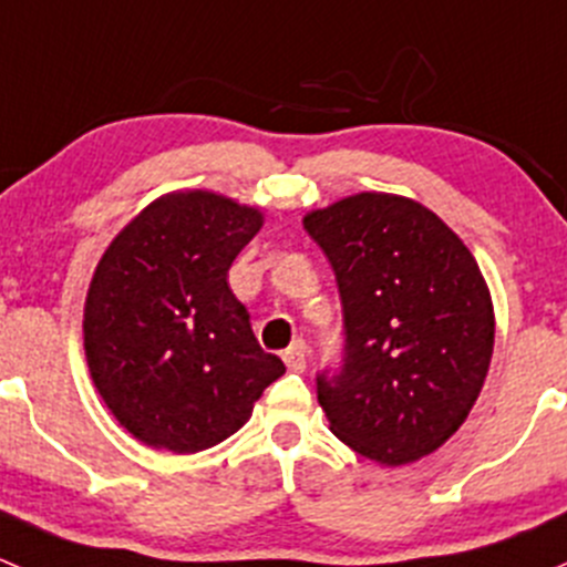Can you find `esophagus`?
Returning <instances> with one entry per match:
<instances>
[{
  "instance_id": "obj_1",
  "label": "esophagus",
  "mask_w": 567,
  "mask_h": 567,
  "mask_svg": "<svg viewBox=\"0 0 567 567\" xmlns=\"http://www.w3.org/2000/svg\"><path fill=\"white\" fill-rule=\"evenodd\" d=\"M284 363L289 371H306L308 363V347L306 341H295L289 349L284 352Z\"/></svg>"
}]
</instances>
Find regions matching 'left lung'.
Here are the masks:
<instances>
[{"instance_id":"obj_1","label":"left lung","mask_w":567,"mask_h":567,"mask_svg":"<svg viewBox=\"0 0 567 567\" xmlns=\"http://www.w3.org/2000/svg\"><path fill=\"white\" fill-rule=\"evenodd\" d=\"M336 272L343 369L319 373L330 431L360 456L401 466L461 429L494 352L486 278L461 237L420 202L354 194L302 218Z\"/></svg>"}]
</instances>
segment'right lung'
Masks as SVG:
<instances>
[{
    "mask_svg": "<svg viewBox=\"0 0 567 567\" xmlns=\"http://www.w3.org/2000/svg\"><path fill=\"white\" fill-rule=\"evenodd\" d=\"M265 224L213 190H172L111 240L84 302L90 377L116 423L155 451L198 453L248 423L286 371L226 284Z\"/></svg>",
    "mask_w": 567,
    "mask_h": 567,
    "instance_id": "add662e5",
    "label": "right lung"
}]
</instances>
